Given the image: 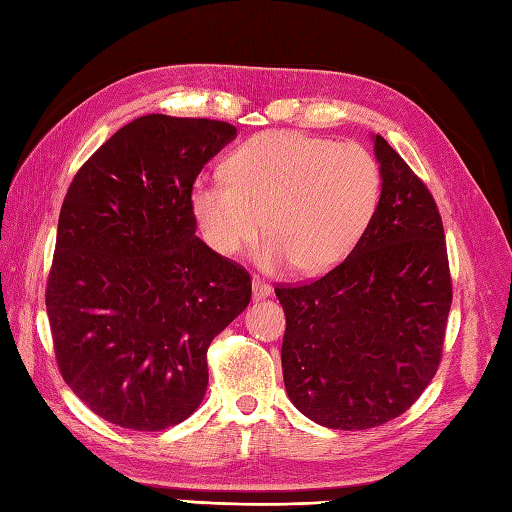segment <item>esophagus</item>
Instances as JSON below:
<instances>
[{
  "label": "esophagus",
  "instance_id": "obj_1",
  "mask_svg": "<svg viewBox=\"0 0 512 512\" xmlns=\"http://www.w3.org/2000/svg\"><path fill=\"white\" fill-rule=\"evenodd\" d=\"M273 295V288H270L266 281H262V279H253V299H266V297H270Z\"/></svg>",
  "mask_w": 512,
  "mask_h": 512
}]
</instances>
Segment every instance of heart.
I'll use <instances>...</instances> for the list:
<instances>
[{
	"instance_id": "heart-1",
	"label": "heart",
	"mask_w": 512,
	"mask_h": 512,
	"mask_svg": "<svg viewBox=\"0 0 512 512\" xmlns=\"http://www.w3.org/2000/svg\"><path fill=\"white\" fill-rule=\"evenodd\" d=\"M226 180H200L191 209L215 253L235 255L264 226L255 264L275 270L295 264L317 275L339 266L372 222L380 171L358 143H334L295 132L259 134L239 145Z\"/></svg>"
}]
</instances>
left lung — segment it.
<instances>
[{
    "instance_id": "obj_1",
    "label": "left lung",
    "mask_w": 512,
    "mask_h": 512,
    "mask_svg": "<svg viewBox=\"0 0 512 512\" xmlns=\"http://www.w3.org/2000/svg\"><path fill=\"white\" fill-rule=\"evenodd\" d=\"M372 140L380 198L367 231L328 275L275 288L288 398L343 431L378 427L418 400L438 372L453 299L433 195L383 136Z\"/></svg>"
}]
</instances>
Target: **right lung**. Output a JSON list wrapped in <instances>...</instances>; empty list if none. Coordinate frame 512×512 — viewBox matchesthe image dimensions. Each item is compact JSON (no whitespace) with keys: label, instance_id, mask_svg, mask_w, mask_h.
<instances>
[{"label":"right lung","instance_id":"right-lung-1","mask_svg":"<svg viewBox=\"0 0 512 512\" xmlns=\"http://www.w3.org/2000/svg\"><path fill=\"white\" fill-rule=\"evenodd\" d=\"M237 129L147 114L76 171L46 288L61 376L96 416L132 431L187 420L206 350L250 301V275L195 235L193 182Z\"/></svg>","mask_w":512,"mask_h":512}]
</instances>
